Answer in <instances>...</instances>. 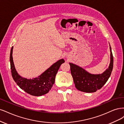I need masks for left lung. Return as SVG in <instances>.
I'll return each instance as SVG.
<instances>
[{
    "instance_id": "1",
    "label": "left lung",
    "mask_w": 124,
    "mask_h": 124,
    "mask_svg": "<svg viewBox=\"0 0 124 124\" xmlns=\"http://www.w3.org/2000/svg\"><path fill=\"white\" fill-rule=\"evenodd\" d=\"M111 60L108 69L101 75H92L81 67L70 63V72L76 89L86 93L95 92L105 85L110 77L113 67V57L111 47Z\"/></svg>"
}]
</instances>
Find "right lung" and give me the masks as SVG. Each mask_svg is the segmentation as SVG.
Here are the masks:
<instances>
[{"label":"right lung","mask_w":124,"mask_h":124,"mask_svg":"<svg viewBox=\"0 0 124 124\" xmlns=\"http://www.w3.org/2000/svg\"><path fill=\"white\" fill-rule=\"evenodd\" d=\"M13 47L11 48L10 56L11 74L14 81L28 94L39 96L47 93L54 83L55 77L60 67L65 62L61 59L51 66L38 77L32 79L22 78L17 74L14 67L12 57Z\"/></svg>","instance_id":"1"}]
</instances>
